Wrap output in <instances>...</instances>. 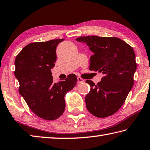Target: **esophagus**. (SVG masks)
<instances>
[{
	"label": "esophagus",
	"instance_id": "1",
	"mask_svg": "<svg viewBox=\"0 0 150 150\" xmlns=\"http://www.w3.org/2000/svg\"><path fill=\"white\" fill-rule=\"evenodd\" d=\"M84 81L83 79L82 78H81V77H77V83H83Z\"/></svg>",
	"mask_w": 150,
	"mask_h": 150
}]
</instances>
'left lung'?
<instances>
[{"label":"left lung","mask_w":150,"mask_h":150,"mask_svg":"<svg viewBox=\"0 0 150 150\" xmlns=\"http://www.w3.org/2000/svg\"><path fill=\"white\" fill-rule=\"evenodd\" d=\"M76 40L85 43L93 52L89 69L104 75L96 85L86 81L91 86L85 97L87 110L100 118L113 115L123 104L134 84L137 70L134 50L117 37L84 36Z\"/></svg>","instance_id":"obj_1"}]
</instances>
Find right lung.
<instances>
[{"instance_id": "add662e5", "label": "right lung", "mask_w": 150, "mask_h": 150, "mask_svg": "<svg viewBox=\"0 0 150 150\" xmlns=\"http://www.w3.org/2000/svg\"><path fill=\"white\" fill-rule=\"evenodd\" d=\"M64 40L30 43L15 59L19 92L33 112L45 120H55L63 114L65 95L77 82L74 74L57 83L53 82L51 69L55 66L56 48Z\"/></svg>"}]
</instances>
